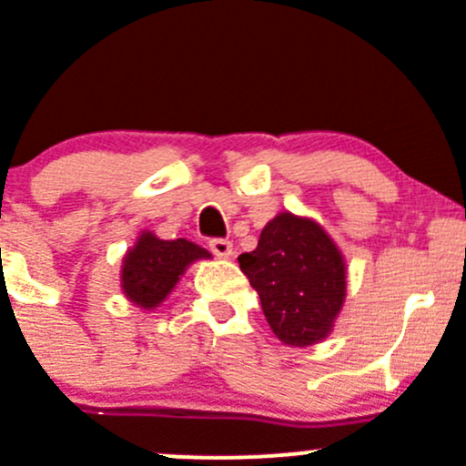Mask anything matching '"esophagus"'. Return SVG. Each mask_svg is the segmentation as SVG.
<instances>
[{
    "instance_id": "34e87169",
    "label": "esophagus",
    "mask_w": 466,
    "mask_h": 466,
    "mask_svg": "<svg viewBox=\"0 0 466 466\" xmlns=\"http://www.w3.org/2000/svg\"><path fill=\"white\" fill-rule=\"evenodd\" d=\"M209 250L214 252L216 257H220V259H229V257L234 255V246L228 238H211Z\"/></svg>"
}]
</instances>
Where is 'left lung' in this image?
<instances>
[{
  "label": "left lung",
  "instance_id": "8db88e82",
  "mask_svg": "<svg viewBox=\"0 0 466 466\" xmlns=\"http://www.w3.org/2000/svg\"><path fill=\"white\" fill-rule=\"evenodd\" d=\"M238 266L284 346L307 348L332 334L346 302L348 266L323 225L279 211L261 229L255 250L238 257Z\"/></svg>",
  "mask_w": 466,
  "mask_h": 466
}]
</instances>
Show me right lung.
<instances>
[{
	"label": "right lung",
	"instance_id": "add662e5",
	"mask_svg": "<svg viewBox=\"0 0 466 466\" xmlns=\"http://www.w3.org/2000/svg\"><path fill=\"white\" fill-rule=\"evenodd\" d=\"M211 259V252L188 238L164 241L150 229L138 234L120 266V289L132 305L155 309L173 293L191 264Z\"/></svg>",
	"mask_w": 466,
	"mask_h": 466
}]
</instances>
